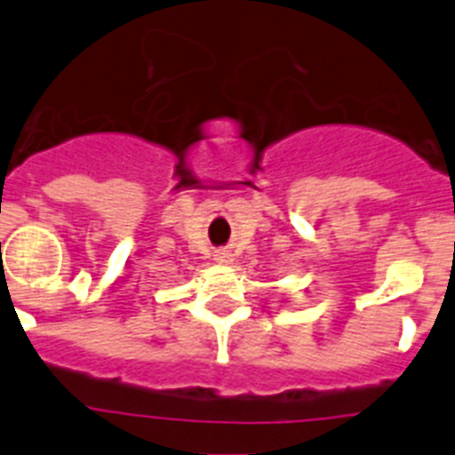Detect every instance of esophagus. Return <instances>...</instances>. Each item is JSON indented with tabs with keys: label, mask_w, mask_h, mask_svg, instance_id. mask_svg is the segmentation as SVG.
I'll return each instance as SVG.
<instances>
[{
	"label": "esophagus",
	"mask_w": 455,
	"mask_h": 455,
	"mask_svg": "<svg viewBox=\"0 0 455 455\" xmlns=\"http://www.w3.org/2000/svg\"><path fill=\"white\" fill-rule=\"evenodd\" d=\"M216 259H219L220 264H230L232 262V252L230 251H219Z\"/></svg>",
	"instance_id": "esophagus-1"
}]
</instances>
